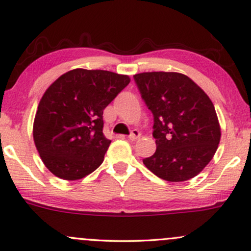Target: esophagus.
I'll return each instance as SVG.
<instances>
[{
	"label": "esophagus",
	"mask_w": 251,
	"mask_h": 251,
	"mask_svg": "<svg viewBox=\"0 0 251 251\" xmlns=\"http://www.w3.org/2000/svg\"><path fill=\"white\" fill-rule=\"evenodd\" d=\"M140 137V132L139 131H138V130L137 129H133L132 130V131H131V133H130L129 134V136H128V138H129V139L130 140H132V141H134V140H137L138 139V138H139Z\"/></svg>",
	"instance_id": "34e87169"
}]
</instances>
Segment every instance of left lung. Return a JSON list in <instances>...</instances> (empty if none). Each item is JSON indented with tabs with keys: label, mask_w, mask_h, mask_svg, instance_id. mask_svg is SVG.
<instances>
[{
	"label": "left lung",
	"mask_w": 251,
	"mask_h": 251,
	"mask_svg": "<svg viewBox=\"0 0 251 251\" xmlns=\"http://www.w3.org/2000/svg\"><path fill=\"white\" fill-rule=\"evenodd\" d=\"M133 79L154 117L156 151L143 159L144 164L171 182L196 176L213 158L221 139L212 100L177 72H144Z\"/></svg>",
	"instance_id": "left-lung-1"
}]
</instances>
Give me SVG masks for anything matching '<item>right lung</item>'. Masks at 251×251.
I'll return each mask as SVG.
<instances>
[{
	"label": "right lung",
	"instance_id": "add662e5",
	"mask_svg": "<svg viewBox=\"0 0 251 251\" xmlns=\"http://www.w3.org/2000/svg\"><path fill=\"white\" fill-rule=\"evenodd\" d=\"M128 75L75 69L49 87L34 121V141L45 166L63 180H79L104 161L111 140L103 111L129 85Z\"/></svg>",
	"mask_w": 251,
	"mask_h": 251
}]
</instances>
